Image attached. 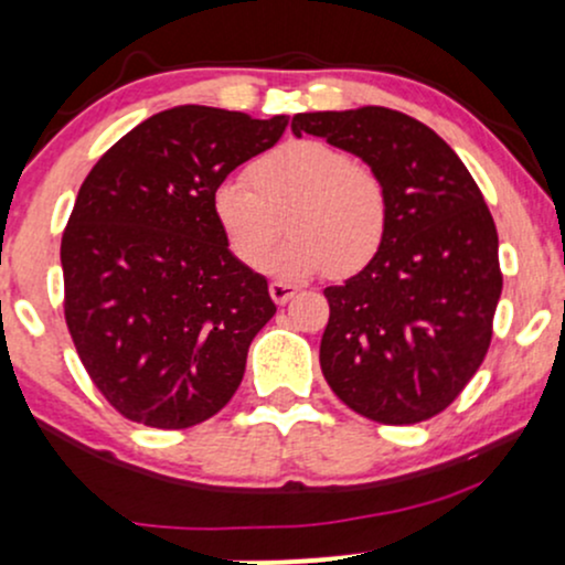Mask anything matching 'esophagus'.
I'll list each match as a JSON object with an SVG mask.
<instances>
[{
	"label": "esophagus",
	"instance_id": "esophagus-1",
	"mask_svg": "<svg viewBox=\"0 0 565 565\" xmlns=\"http://www.w3.org/2000/svg\"><path fill=\"white\" fill-rule=\"evenodd\" d=\"M268 291H270V297H274V302L276 305H287L291 297L297 295V287L295 284H284V281H274L268 287Z\"/></svg>",
	"mask_w": 565,
	"mask_h": 565
}]
</instances>
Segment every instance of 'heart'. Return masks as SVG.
<instances>
[{
  "instance_id": "b5f03b06",
  "label": "heart",
  "mask_w": 565,
  "mask_h": 565,
  "mask_svg": "<svg viewBox=\"0 0 565 565\" xmlns=\"http://www.w3.org/2000/svg\"><path fill=\"white\" fill-rule=\"evenodd\" d=\"M242 183L212 191V217L231 255L260 270L280 235L290 242L268 262L270 274L305 278L359 276L377 260L391 231V191L382 174L323 140H291L255 159Z\"/></svg>"
}]
</instances>
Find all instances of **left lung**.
Masks as SVG:
<instances>
[{
	"mask_svg": "<svg viewBox=\"0 0 565 565\" xmlns=\"http://www.w3.org/2000/svg\"><path fill=\"white\" fill-rule=\"evenodd\" d=\"M291 132L355 153L391 191L377 260L323 289V377L361 417L425 423L465 391L494 334L502 270L481 188L449 142L393 108L297 114Z\"/></svg>",
	"mask_w": 565,
	"mask_h": 565,
	"instance_id": "left-lung-1",
	"label": "left lung"
}]
</instances>
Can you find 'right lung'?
Returning a JSON list of instances; mask_svg holds the SVG:
<instances>
[{"mask_svg": "<svg viewBox=\"0 0 565 565\" xmlns=\"http://www.w3.org/2000/svg\"><path fill=\"white\" fill-rule=\"evenodd\" d=\"M287 125L178 106L114 142L84 178L61 242L63 316L93 385L129 423L183 430L242 385L276 305L231 255L212 191Z\"/></svg>", "mask_w": 565, "mask_h": 565, "instance_id": "right-lung-1", "label": "right lung"}]
</instances>
